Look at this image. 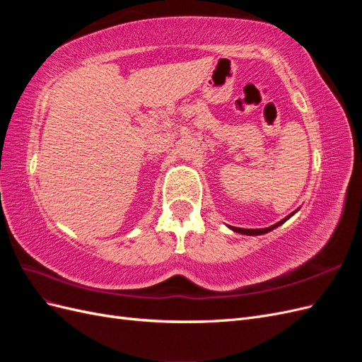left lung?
Returning <instances> with one entry per match:
<instances>
[{"instance_id": "1", "label": "left lung", "mask_w": 362, "mask_h": 362, "mask_svg": "<svg viewBox=\"0 0 362 362\" xmlns=\"http://www.w3.org/2000/svg\"><path fill=\"white\" fill-rule=\"evenodd\" d=\"M296 213V211H294ZM294 213H291L290 216H287L286 218H282L281 222H278V223H275V225H272L270 228H261V229H245V228H235V226H231V229L233 231H235V233H240V234H246V235H261V234H266V233H269V231H272V229H275L276 226H279V225H282L284 222L287 221V218H290Z\"/></svg>"}]
</instances>
